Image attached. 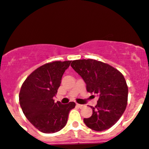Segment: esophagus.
Wrapping results in <instances>:
<instances>
[{
	"label": "esophagus",
	"instance_id": "1",
	"mask_svg": "<svg viewBox=\"0 0 149 149\" xmlns=\"http://www.w3.org/2000/svg\"><path fill=\"white\" fill-rule=\"evenodd\" d=\"M77 104L78 107H80V108H81V107H83V104Z\"/></svg>",
	"mask_w": 149,
	"mask_h": 149
}]
</instances>
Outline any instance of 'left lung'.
Instances as JSON below:
<instances>
[{"label": "left lung", "mask_w": 149, "mask_h": 149, "mask_svg": "<svg viewBox=\"0 0 149 149\" xmlns=\"http://www.w3.org/2000/svg\"><path fill=\"white\" fill-rule=\"evenodd\" d=\"M71 66L86 83L88 92L98 95L93 114L83 122L91 130L101 132L112 127L125 112L128 86L122 73L107 63L94 59H79Z\"/></svg>", "instance_id": "1"}]
</instances>
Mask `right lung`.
I'll return each mask as SVG.
<instances>
[{"label": "right lung", "mask_w": 149, "mask_h": 149, "mask_svg": "<svg viewBox=\"0 0 149 149\" xmlns=\"http://www.w3.org/2000/svg\"><path fill=\"white\" fill-rule=\"evenodd\" d=\"M71 61H53L35 70L22 83L19 94L21 108L30 123L46 134L58 132L65 127L68 114L76 103L54 102L63 73Z\"/></svg>", "instance_id": "1"}]
</instances>
